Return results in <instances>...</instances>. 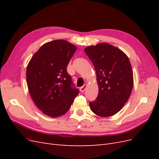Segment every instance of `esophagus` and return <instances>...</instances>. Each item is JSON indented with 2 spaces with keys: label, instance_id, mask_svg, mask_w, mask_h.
<instances>
[{
  "label": "esophagus",
  "instance_id": "1",
  "mask_svg": "<svg viewBox=\"0 0 159 159\" xmlns=\"http://www.w3.org/2000/svg\"><path fill=\"white\" fill-rule=\"evenodd\" d=\"M86 88H87V85H86V84H84V85L82 86V87H81L80 89L81 92H82V93L84 92L85 89H86Z\"/></svg>",
  "mask_w": 159,
  "mask_h": 159
}]
</instances>
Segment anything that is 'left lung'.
I'll use <instances>...</instances> for the list:
<instances>
[{
    "instance_id": "left-lung-1",
    "label": "left lung",
    "mask_w": 159,
    "mask_h": 159,
    "mask_svg": "<svg viewBox=\"0 0 159 159\" xmlns=\"http://www.w3.org/2000/svg\"><path fill=\"white\" fill-rule=\"evenodd\" d=\"M95 67L99 88L98 98L89 102L100 117L113 116L127 102L133 87V74L128 56L118 48L100 43L84 49Z\"/></svg>"
}]
</instances>
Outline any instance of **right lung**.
I'll use <instances>...</instances> for the list:
<instances>
[{
    "label": "right lung",
    "instance_id": "add662e5",
    "mask_svg": "<svg viewBox=\"0 0 159 159\" xmlns=\"http://www.w3.org/2000/svg\"><path fill=\"white\" fill-rule=\"evenodd\" d=\"M77 50L64 40L43 44L32 57L26 68L28 90L37 107L52 117L64 115L71 107L78 89L72 88L67 66Z\"/></svg>",
    "mask_w": 159,
    "mask_h": 159
}]
</instances>
